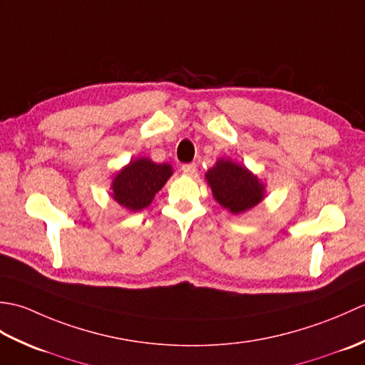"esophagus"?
Wrapping results in <instances>:
<instances>
[{
	"instance_id": "obj_1",
	"label": "esophagus",
	"mask_w": 365,
	"mask_h": 365,
	"mask_svg": "<svg viewBox=\"0 0 365 365\" xmlns=\"http://www.w3.org/2000/svg\"><path fill=\"white\" fill-rule=\"evenodd\" d=\"M182 170H183L185 175L192 177V175H196L197 168H196L195 163H191V165H183V166H182Z\"/></svg>"
}]
</instances>
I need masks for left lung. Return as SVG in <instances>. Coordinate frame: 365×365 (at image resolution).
Wrapping results in <instances>:
<instances>
[{
  "label": "left lung",
  "instance_id": "obj_1",
  "mask_svg": "<svg viewBox=\"0 0 365 365\" xmlns=\"http://www.w3.org/2000/svg\"><path fill=\"white\" fill-rule=\"evenodd\" d=\"M216 202L230 213L251 210L265 196V185L245 166L230 160H218L205 174Z\"/></svg>",
  "mask_w": 365,
  "mask_h": 365
}]
</instances>
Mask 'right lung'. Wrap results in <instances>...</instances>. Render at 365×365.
Returning a JSON list of instances; mask_svg holds the SVG:
<instances>
[{"mask_svg":"<svg viewBox=\"0 0 365 365\" xmlns=\"http://www.w3.org/2000/svg\"><path fill=\"white\" fill-rule=\"evenodd\" d=\"M170 175L173 166L168 163L157 165L149 158L131 160L113 178L111 196L127 210L139 212L150 205L155 195L165 187Z\"/></svg>","mask_w":365,"mask_h":365,"instance_id":"add662e5","label":"right lung"}]
</instances>
